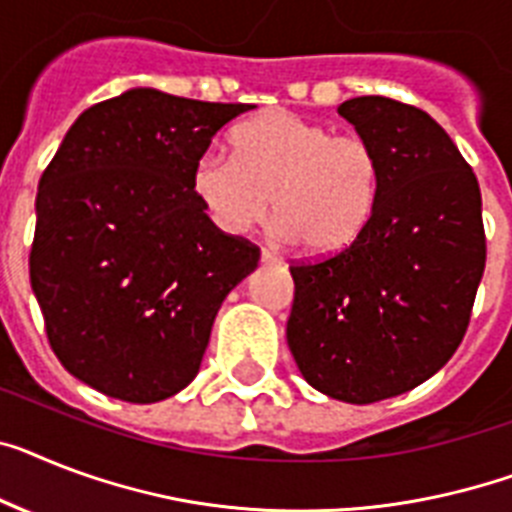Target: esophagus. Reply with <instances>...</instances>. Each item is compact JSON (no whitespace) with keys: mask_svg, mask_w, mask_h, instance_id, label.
<instances>
[{"mask_svg":"<svg viewBox=\"0 0 512 512\" xmlns=\"http://www.w3.org/2000/svg\"><path fill=\"white\" fill-rule=\"evenodd\" d=\"M261 261H264V264H282L280 256L269 251V248H264V251H261Z\"/></svg>","mask_w":512,"mask_h":512,"instance_id":"1","label":"esophagus"}]
</instances>
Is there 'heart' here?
<instances>
[{
    "label": "heart",
    "mask_w": 512,
    "mask_h": 512,
    "mask_svg": "<svg viewBox=\"0 0 512 512\" xmlns=\"http://www.w3.org/2000/svg\"><path fill=\"white\" fill-rule=\"evenodd\" d=\"M230 151H206L190 170V193L219 232L246 235L274 206L277 238L335 256L369 227L382 190L369 138L272 109L240 122Z\"/></svg>",
    "instance_id": "b5f03b06"
}]
</instances>
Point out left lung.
Instances as JSON below:
<instances>
[{
    "label": "left lung",
    "instance_id": "left-lung-1",
    "mask_svg": "<svg viewBox=\"0 0 512 512\" xmlns=\"http://www.w3.org/2000/svg\"><path fill=\"white\" fill-rule=\"evenodd\" d=\"M337 112L377 149L382 190L353 246L290 266L287 345L314 390L366 405L413 390L453 358L487 238L474 170L424 109L358 96Z\"/></svg>",
    "mask_w": 512,
    "mask_h": 512
}]
</instances>
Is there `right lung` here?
Instances as JSON below:
<instances>
[{"mask_svg": "<svg viewBox=\"0 0 512 512\" xmlns=\"http://www.w3.org/2000/svg\"><path fill=\"white\" fill-rule=\"evenodd\" d=\"M251 104L130 88L88 107L41 175L31 287L54 356L125 403L188 387L259 248L211 225L190 170Z\"/></svg>", "mask_w": 512, "mask_h": 512, "instance_id": "right-lung-1", "label": "right lung"}]
</instances>
